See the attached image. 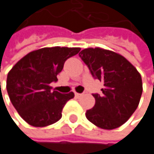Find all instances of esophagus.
I'll use <instances>...</instances> for the list:
<instances>
[{
    "instance_id": "obj_1",
    "label": "esophagus",
    "mask_w": 154,
    "mask_h": 154,
    "mask_svg": "<svg viewBox=\"0 0 154 154\" xmlns=\"http://www.w3.org/2000/svg\"><path fill=\"white\" fill-rule=\"evenodd\" d=\"M83 94H78V93H75V96L77 97V98H79V97H81Z\"/></svg>"
}]
</instances>
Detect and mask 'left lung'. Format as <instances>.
Instances as JSON below:
<instances>
[{"label":"left lung","instance_id":"obj_1","mask_svg":"<svg viewBox=\"0 0 154 154\" xmlns=\"http://www.w3.org/2000/svg\"><path fill=\"white\" fill-rule=\"evenodd\" d=\"M79 57L92 76L103 82L102 94H93L94 107L86 110V119L103 129L123 125L138 106L143 92L142 77L123 56L102 48H87Z\"/></svg>","mask_w":154,"mask_h":154}]
</instances>
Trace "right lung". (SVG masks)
<instances>
[{
    "label": "right lung",
    "mask_w": 154,
    "mask_h": 154,
    "mask_svg": "<svg viewBox=\"0 0 154 154\" xmlns=\"http://www.w3.org/2000/svg\"><path fill=\"white\" fill-rule=\"evenodd\" d=\"M80 48L51 47L29 52L9 72L7 92L11 103L29 125L46 127L60 119L66 103L74 93L52 91L50 84L58 81L65 61Z\"/></svg>",
    "instance_id": "obj_1"
}]
</instances>
